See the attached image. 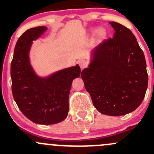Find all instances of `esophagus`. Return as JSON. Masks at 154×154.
Listing matches in <instances>:
<instances>
[{
  "mask_svg": "<svg viewBox=\"0 0 154 154\" xmlns=\"http://www.w3.org/2000/svg\"><path fill=\"white\" fill-rule=\"evenodd\" d=\"M79 66H80V67L81 69H83V68H86L87 66V63L86 60H80V61H79Z\"/></svg>",
  "mask_w": 154,
  "mask_h": 154,
  "instance_id": "esophagus-1",
  "label": "esophagus"
}]
</instances>
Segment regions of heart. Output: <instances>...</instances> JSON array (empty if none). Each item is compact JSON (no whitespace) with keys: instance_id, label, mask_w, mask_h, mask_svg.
<instances>
[{"instance_id":"obj_1","label":"heart","mask_w":154,"mask_h":154,"mask_svg":"<svg viewBox=\"0 0 154 154\" xmlns=\"http://www.w3.org/2000/svg\"><path fill=\"white\" fill-rule=\"evenodd\" d=\"M106 30H105L103 28H98L96 29L95 31V34L96 35H97V37H98V38H103V37L106 35Z\"/></svg>"}]
</instances>
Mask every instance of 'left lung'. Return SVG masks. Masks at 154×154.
<instances>
[{
    "label": "left lung",
    "instance_id": "left-lung-1",
    "mask_svg": "<svg viewBox=\"0 0 154 154\" xmlns=\"http://www.w3.org/2000/svg\"><path fill=\"white\" fill-rule=\"evenodd\" d=\"M109 24L115 29L113 37L94 48L81 77L97 111L120 116L142 103L148 76L144 53L131 30L115 21Z\"/></svg>",
    "mask_w": 154,
    "mask_h": 154
}]
</instances>
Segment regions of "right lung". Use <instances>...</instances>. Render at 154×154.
Segmentation results:
<instances>
[{
  "instance_id": "right-lung-1",
  "label": "right lung",
  "mask_w": 154,
  "mask_h": 154,
  "mask_svg": "<svg viewBox=\"0 0 154 154\" xmlns=\"http://www.w3.org/2000/svg\"><path fill=\"white\" fill-rule=\"evenodd\" d=\"M46 29V27L29 29L17 41L11 63L12 92L27 119L39 125H54L67 117L71 83L80 77V68L77 65L47 77L35 74L29 63V51L32 42Z\"/></svg>"
}]
</instances>
